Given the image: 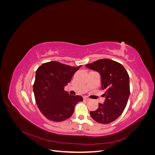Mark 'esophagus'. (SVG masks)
I'll use <instances>...</instances> for the list:
<instances>
[{"label": "esophagus", "instance_id": "34e87169", "mask_svg": "<svg viewBox=\"0 0 155 155\" xmlns=\"http://www.w3.org/2000/svg\"><path fill=\"white\" fill-rule=\"evenodd\" d=\"M83 99H84V100H86V101H88V100H90V98H88V97H83Z\"/></svg>", "mask_w": 155, "mask_h": 155}]
</instances>
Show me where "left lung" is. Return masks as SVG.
Returning <instances> with one entry per match:
<instances>
[{"instance_id":"obj_1","label":"left lung","mask_w":155,"mask_h":155,"mask_svg":"<svg viewBox=\"0 0 155 155\" xmlns=\"http://www.w3.org/2000/svg\"><path fill=\"white\" fill-rule=\"evenodd\" d=\"M86 67L100 74L102 90L105 91L104 104H99L95 111H91L97 122L107 124L116 120L124 112L130 95L129 74L121 64L109 59L97 60Z\"/></svg>"}]
</instances>
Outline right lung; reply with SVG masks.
I'll list each match as a JSON object with an SVG mask.
<instances>
[{
    "label": "right lung",
    "mask_w": 155,
    "mask_h": 155,
    "mask_svg": "<svg viewBox=\"0 0 155 155\" xmlns=\"http://www.w3.org/2000/svg\"><path fill=\"white\" fill-rule=\"evenodd\" d=\"M80 67L50 61L36 70L33 90L37 105L47 119L54 121L67 120L73 114L75 105L83 101L82 96L70 95L64 91Z\"/></svg>",
    "instance_id": "add662e5"
}]
</instances>
